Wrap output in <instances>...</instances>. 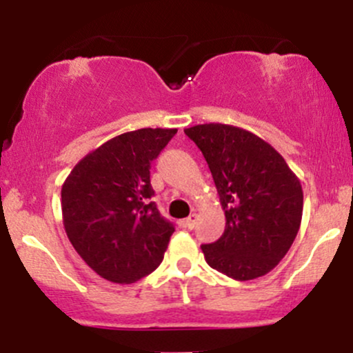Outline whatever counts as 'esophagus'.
Instances as JSON below:
<instances>
[{
    "label": "esophagus",
    "instance_id": "1",
    "mask_svg": "<svg viewBox=\"0 0 353 353\" xmlns=\"http://www.w3.org/2000/svg\"><path fill=\"white\" fill-rule=\"evenodd\" d=\"M196 221H197L196 214H190L188 219H182L181 225H182V228H185V229H194V225H196Z\"/></svg>",
    "mask_w": 353,
    "mask_h": 353
}]
</instances>
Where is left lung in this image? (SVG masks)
Here are the masks:
<instances>
[{"label": "left lung", "instance_id": "left-lung-1", "mask_svg": "<svg viewBox=\"0 0 353 353\" xmlns=\"http://www.w3.org/2000/svg\"><path fill=\"white\" fill-rule=\"evenodd\" d=\"M184 132L204 154L225 214L221 239L201 245L205 262L241 282L269 274L301 229V181L272 145L247 129L209 123Z\"/></svg>", "mask_w": 353, "mask_h": 353}]
</instances>
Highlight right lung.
<instances>
[{
  "label": "right lung",
  "instance_id": "obj_1",
  "mask_svg": "<svg viewBox=\"0 0 353 353\" xmlns=\"http://www.w3.org/2000/svg\"><path fill=\"white\" fill-rule=\"evenodd\" d=\"M176 132L144 128L112 137L86 154L61 188L68 239L109 282H137L163 262L174 225L149 202V169Z\"/></svg>",
  "mask_w": 353,
  "mask_h": 353
}]
</instances>
